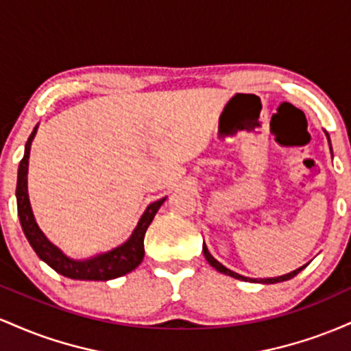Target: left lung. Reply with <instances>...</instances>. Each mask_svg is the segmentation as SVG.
Here are the masks:
<instances>
[{
	"instance_id": "8db88e82",
	"label": "left lung",
	"mask_w": 351,
	"mask_h": 351,
	"mask_svg": "<svg viewBox=\"0 0 351 351\" xmlns=\"http://www.w3.org/2000/svg\"><path fill=\"white\" fill-rule=\"evenodd\" d=\"M325 134H327V132H325ZM327 138H328V134H327ZM328 143H330V138H328ZM330 150H332V147H330ZM203 252H204V257H206V261H208V263H209V265H211V267H215L216 271H219V272L226 274V276H231V277H234V279H239V280H249V282H261V284H276V282H284V280H289V279H292V277H295L297 274H299V272L302 271V269H305V267H307V264H305V265H302V267L295 269V271H292V272L285 274V276H279V277H271V279H251V277H244V276H241V274H237V272H232L231 269L224 267L223 264H221V263H217V261L215 259V257H213L211 254H209L208 247H206V244H203Z\"/></svg>"
}]
</instances>
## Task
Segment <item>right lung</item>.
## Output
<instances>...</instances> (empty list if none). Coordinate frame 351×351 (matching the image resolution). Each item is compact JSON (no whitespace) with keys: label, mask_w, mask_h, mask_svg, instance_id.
I'll return each mask as SVG.
<instances>
[{"label":"right lung","mask_w":351,"mask_h":351,"mask_svg":"<svg viewBox=\"0 0 351 351\" xmlns=\"http://www.w3.org/2000/svg\"><path fill=\"white\" fill-rule=\"evenodd\" d=\"M36 132H38V125H36L33 134L27 138L26 147H24V156L21 162H19L18 183H16V201H18V216L24 236L29 241L31 247L38 254L39 259L44 261L60 276L75 280H110L117 279V277H122L125 274L132 272L134 269L138 267L145 256V232H147L156 211H158L167 198L148 204L142 217H140L138 224L134 229V232H132V236L123 244L117 245L112 251L97 254V256L90 257V259H71V257H67L66 254L60 251L58 245L52 244L44 236V232L39 229L38 223H36L33 209H31L29 195H27V167H29L31 143H33Z\"/></svg>","instance_id":"obj_1"}]
</instances>
